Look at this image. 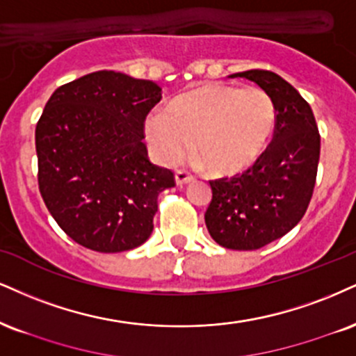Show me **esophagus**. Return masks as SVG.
Masks as SVG:
<instances>
[{
	"label": "esophagus",
	"instance_id": "34e87169",
	"mask_svg": "<svg viewBox=\"0 0 356 356\" xmlns=\"http://www.w3.org/2000/svg\"><path fill=\"white\" fill-rule=\"evenodd\" d=\"M194 175H192L191 172H187V170H175V182H177V186H184V184L187 182H192L194 181Z\"/></svg>",
	"mask_w": 356,
	"mask_h": 356
}]
</instances>
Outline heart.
<instances>
[{"instance_id":"1","label":"heart","mask_w":356,"mask_h":356,"mask_svg":"<svg viewBox=\"0 0 356 356\" xmlns=\"http://www.w3.org/2000/svg\"><path fill=\"white\" fill-rule=\"evenodd\" d=\"M275 122V102L265 89L207 84L177 96L169 109H154L144 129L152 154L164 164L181 161L195 143L205 169L235 174L259 159Z\"/></svg>"}]
</instances>
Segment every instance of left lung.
<instances>
[{
    "label": "left lung",
    "mask_w": 356,
    "mask_h": 356,
    "mask_svg": "<svg viewBox=\"0 0 356 356\" xmlns=\"http://www.w3.org/2000/svg\"><path fill=\"white\" fill-rule=\"evenodd\" d=\"M230 78L254 81L270 94L277 122L272 143L247 170L209 181L212 200L205 225L222 247L257 250L284 237L305 216L315 189L320 134L310 104L275 72L250 70Z\"/></svg>",
    "instance_id": "obj_1"
}]
</instances>
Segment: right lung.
<instances>
[{"label": "right lung", "instance_id": "right-lung-1", "mask_svg": "<svg viewBox=\"0 0 356 356\" xmlns=\"http://www.w3.org/2000/svg\"><path fill=\"white\" fill-rule=\"evenodd\" d=\"M152 81L96 71L59 86L36 124L38 186L74 242L104 254L147 241L157 197L174 172L149 161L147 114L161 101Z\"/></svg>", "mask_w": 356, "mask_h": 356}]
</instances>
